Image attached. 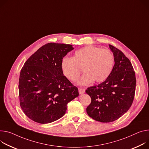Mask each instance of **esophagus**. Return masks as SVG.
Returning a JSON list of instances; mask_svg holds the SVG:
<instances>
[{
    "label": "esophagus",
    "mask_w": 149,
    "mask_h": 149,
    "mask_svg": "<svg viewBox=\"0 0 149 149\" xmlns=\"http://www.w3.org/2000/svg\"><path fill=\"white\" fill-rule=\"evenodd\" d=\"M78 91L79 94H83L85 93V89L84 88H78Z\"/></svg>",
    "instance_id": "34e87169"
}]
</instances>
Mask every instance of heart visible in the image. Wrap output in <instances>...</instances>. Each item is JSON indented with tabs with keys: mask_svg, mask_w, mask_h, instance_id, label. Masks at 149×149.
Segmentation results:
<instances>
[{
	"mask_svg": "<svg viewBox=\"0 0 149 149\" xmlns=\"http://www.w3.org/2000/svg\"><path fill=\"white\" fill-rule=\"evenodd\" d=\"M114 63V55L110 50L89 46L75 51L73 58L63 57L61 68L64 75L71 81H76L83 69L84 74L78 84L86 86L93 81H104L111 74Z\"/></svg>",
	"mask_w": 149,
	"mask_h": 149,
	"instance_id": "1",
	"label": "heart"
}]
</instances>
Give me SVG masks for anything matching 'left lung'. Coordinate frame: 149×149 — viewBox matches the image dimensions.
Returning a JSON list of instances; mask_svg holds the SVG:
<instances>
[{"label":"left lung","mask_w":149,"mask_h":149,"mask_svg":"<svg viewBox=\"0 0 149 149\" xmlns=\"http://www.w3.org/2000/svg\"><path fill=\"white\" fill-rule=\"evenodd\" d=\"M109 46L115 58L111 74L101 84L86 90L91 99L87 113L101 123L115 121L125 113L132 104L136 91V74L130 61L118 49Z\"/></svg>","instance_id":"left-lung-1"}]
</instances>
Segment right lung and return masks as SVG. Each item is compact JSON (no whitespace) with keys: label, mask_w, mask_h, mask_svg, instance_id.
I'll list each match as a JSON object with an SVG mask.
<instances>
[{"label":"right lung","mask_w":149,"mask_h":149,"mask_svg":"<svg viewBox=\"0 0 149 149\" xmlns=\"http://www.w3.org/2000/svg\"><path fill=\"white\" fill-rule=\"evenodd\" d=\"M71 45L49 43L25 62L19 78V104L25 115L40 124L62 117L67 104L79 96L78 88L63 75L61 61Z\"/></svg>","instance_id":"right-lung-1"}]
</instances>
